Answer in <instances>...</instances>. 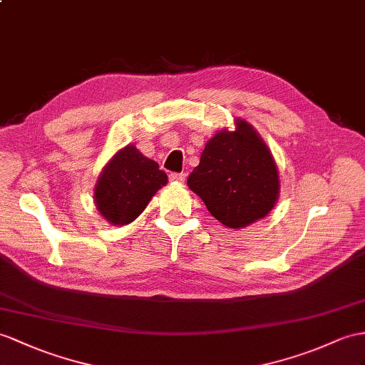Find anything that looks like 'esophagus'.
Listing matches in <instances>:
<instances>
[{
	"instance_id": "1",
	"label": "esophagus",
	"mask_w": 365,
	"mask_h": 365,
	"mask_svg": "<svg viewBox=\"0 0 365 365\" xmlns=\"http://www.w3.org/2000/svg\"><path fill=\"white\" fill-rule=\"evenodd\" d=\"M168 178H170V181H175V182H184L185 173H170L168 175Z\"/></svg>"
}]
</instances>
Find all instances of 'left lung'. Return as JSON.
I'll return each instance as SVG.
<instances>
[{
  "label": "left lung",
  "mask_w": 365,
  "mask_h": 365,
  "mask_svg": "<svg viewBox=\"0 0 365 365\" xmlns=\"http://www.w3.org/2000/svg\"><path fill=\"white\" fill-rule=\"evenodd\" d=\"M187 185L220 223L242 229L264 218L280 192L274 158L251 123L235 119L207 140Z\"/></svg>",
  "instance_id": "1"
}]
</instances>
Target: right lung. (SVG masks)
I'll return each instance as SVG.
<instances>
[{
  "label": "right lung",
  "mask_w": 365,
  "mask_h": 365,
  "mask_svg": "<svg viewBox=\"0 0 365 365\" xmlns=\"http://www.w3.org/2000/svg\"><path fill=\"white\" fill-rule=\"evenodd\" d=\"M165 184L167 175L158 163L127 145L103 167L94 187L96 207L110 225H130Z\"/></svg>",
  "instance_id": "1"
}]
</instances>
